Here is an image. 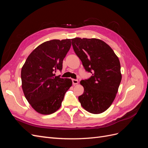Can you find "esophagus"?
Here are the masks:
<instances>
[{
    "label": "esophagus",
    "instance_id": "1",
    "mask_svg": "<svg viewBox=\"0 0 148 148\" xmlns=\"http://www.w3.org/2000/svg\"><path fill=\"white\" fill-rule=\"evenodd\" d=\"M72 83H73V84L75 85V84H77L78 83V81L77 79H72Z\"/></svg>",
    "mask_w": 148,
    "mask_h": 148
}]
</instances>
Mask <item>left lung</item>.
Instances as JSON below:
<instances>
[{
    "label": "left lung",
    "instance_id": "obj_1",
    "mask_svg": "<svg viewBox=\"0 0 148 148\" xmlns=\"http://www.w3.org/2000/svg\"><path fill=\"white\" fill-rule=\"evenodd\" d=\"M73 50L86 71L92 73L80 82L84 92L78 97L89 112H104L112 104L122 80L118 57L108 44L99 39H71Z\"/></svg>",
    "mask_w": 148,
    "mask_h": 148
}]
</instances>
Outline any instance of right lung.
I'll return each instance as SVG.
<instances>
[{
    "instance_id": "add662e5",
    "label": "right lung",
    "mask_w": 148,
    "mask_h": 148,
    "mask_svg": "<svg viewBox=\"0 0 148 148\" xmlns=\"http://www.w3.org/2000/svg\"><path fill=\"white\" fill-rule=\"evenodd\" d=\"M71 47V39H53L40 44L26 60L21 71L26 99L37 112L49 115L59 109L72 85L69 78L56 76Z\"/></svg>"
}]
</instances>
